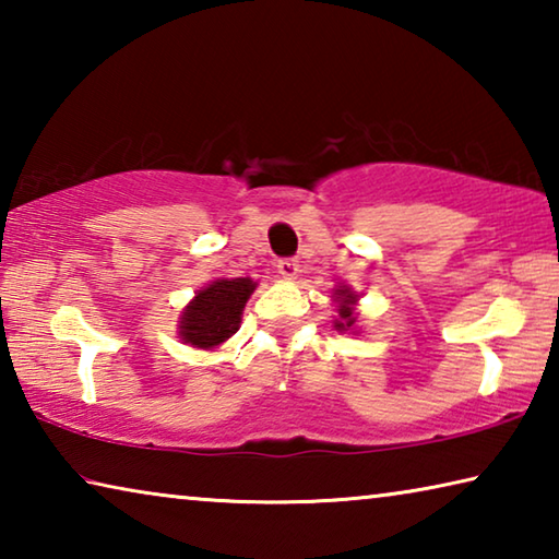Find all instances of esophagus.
<instances>
[{
	"label": "esophagus",
	"instance_id": "esophagus-1",
	"mask_svg": "<svg viewBox=\"0 0 559 559\" xmlns=\"http://www.w3.org/2000/svg\"><path fill=\"white\" fill-rule=\"evenodd\" d=\"M278 273L286 281H293L298 276V261L296 259H283L278 261Z\"/></svg>",
	"mask_w": 559,
	"mask_h": 559
}]
</instances>
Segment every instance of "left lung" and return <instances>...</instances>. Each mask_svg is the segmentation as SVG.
<instances>
[{"label": "left lung", "instance_id": "8db88e82", "mask_svg": "<svg viewBox=\"0 0 559 559\" xmlns=\"http://www.w3.org/2000/svg\"><path fill=\"white\" fill-rule=\"evenodd\" d=\"M333 300L337 302V320H335V328L337 330H355L357 323V316H355V302L357 296L355 290H349L347 286H340L333 293Z\"/></svg>", "mask_w": 559, "mask_h": 559}]
</instances>
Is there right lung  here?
I'll return each mask as SVG.
<instances>
[{
    "mask_svg": "<svg viewBox=\"0 0 559 559\" xmlns=\"http://www.w3.org/2000/svg\"><path fill=\"white\" fill-rule=\"evenodd\" d=\"M257 290L251 278H216L189 300L179 318L182 343L214 349L226 343L241 325L246 300Z\"/></svg>",
    "mask_w": 559,
    "mask_h": 559,
    "instance_id": "add662e5",
    "label": "right lung"
}]
</instances>
